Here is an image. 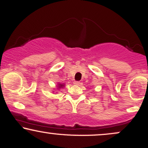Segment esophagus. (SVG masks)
Returning <instances> with one entry per match:
<instances>
[{"label": "esophagus", "mask_w": 148, "mask_h": 148, "mask_svg": "<svg viewBox=\"0 0 148 148\" xmlns=\"http://www.w3.org/2000/svg\"><path fill=\"white\" fill-rule=\"evenodd\" d=\"M74 84L76 85V86H78V85L81 84V82H80V81H74Z\"/></svg>", "instance_id": "esophagus-1"}]
</instances>
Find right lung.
<instances>
[{"instance_id":"add662e5","label":"right lung","mask_w":148,"mask_h":148,"mask_svg":"<svg viewBox=\"0 0 148 148\" xmlns=\"http://www.w3.org/2000/svg\"><path fill=\"white\" fill-rule=\"evenodd\" d=\"M64 85H65L64 84H60V83H58V84H57L56 87L58 90H60L64 87Z\"/></svg>"}]
</instances>
